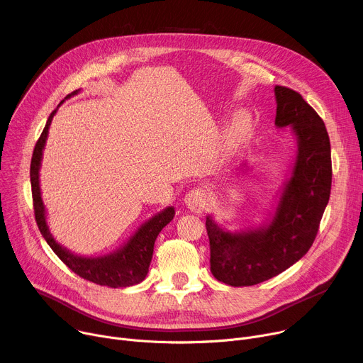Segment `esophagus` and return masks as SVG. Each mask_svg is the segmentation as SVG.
Listing matches in <instances>:
<instances>
[{
	"label": "esophagus",
	"instance_id": "1",
	"mask_svg": "<svg viewBox=\"0 0 363 363\" xmlns=\"http://www.w3.org/2000/svg\"><path fill=\"white\" fill-rule=\"evenodd\" d=\"M210 202V195L203 188H195L185 195V205L192 213H202Z\"/></svg>",
	"mask_w": 363,
	"mask_h": 363
}]
</instances>
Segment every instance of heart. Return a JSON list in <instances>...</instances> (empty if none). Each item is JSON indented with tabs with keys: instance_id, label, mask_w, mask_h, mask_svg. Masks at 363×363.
I'll return each instance as SVG.
<instances>
[{
	"instance_id": "b5f03b06",
	"label": "heart",
	"mask_w": 363,
	"mask_h": 363,
	"mask_svg": "<svg viewBox=\"0 0 363 363\" xmlns=\"http://www.w3.org/2000/svg\"><path fill=\"white\" fill-rule=\"evenodd\" d=\"M251 128V121L250 116L245 112H238L237 115H234V118L230 122L227 135H228V140L233 143H240L242 142Z\"/></svg>"
}]
</instances>
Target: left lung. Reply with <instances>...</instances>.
<instances>
[{
	"mask_svg": "<svg viewBox=\"0 0 363 363\" xmlns=\"http://www.w3.org/2000/svg\"><path fill=\"white\" fill-rule=\"evenodd\" d=\"M274 94V125L291 128L297 152L273 213L260 227L238 231L220 227L211 216L205 221L211 273L233 287L266 281L297 263L312 247L330 196V140L323 121L297 91L276 86Z\"/></svg>",
	"mask_w": 363,
	"mask_h": 363,
	"instance_id": "obj_1",
	"label": "left lung"
}]
</instances>
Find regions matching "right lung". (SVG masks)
<instances>
[{
	"instance_id": "obj_1",
	"label": "right lung",
	"mask_w": 363,
	"mask_h": 363,
	"mask_svg": "<svg viewBox=\"0 0 363 363\" xmlns=\"http://www.w3.org/2000/svg\"><path fill=\"white\" fill-rule=\"evenodd\" d=\"M79 91L80 89L74 90L66 99L77 94ZM63 101L65 100L60 101V105ZM60 105L57 106V109L60 108ZM57 109L51 112V115L47 119L44 130L35 143L33 158H31V167H30L34 214H35L38 230L44 237V240L47 241V244L56 252V255L60 258V260L82 279H86L100 286L113 287V289L138 284L147 274L152 254H153L155 240H157L162 228L174 220L175 208L174 206H167L164 211L149 218L146 223H143L138 228V231L121 248L106 255L84 257V255L74 254L66 247L60 245L50 233L47 217H45V206L43 203L41 189H40V168H41V160H43V150L45 146L51 121H53Z\"/></svg>"
}]
</instances>
